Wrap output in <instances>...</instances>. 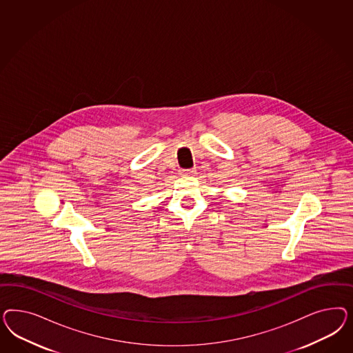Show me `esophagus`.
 I'll return each mask as SVG.
<instances>
[{"instance_id":"1","label":"esophagus","mask_w":353,"mask_h":353,"mask_svg":"<svg viewBox=\"0 0 353 353\" xmlns=\"http://www.w3.org/2000/svg\"><path fill=\"white\" fill-rule=\"evenodd\" d=\"M180 173H181L182 176H194L196 171L192 168V170H181Z\"/></svg>"}]
</instances>
